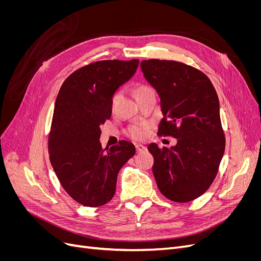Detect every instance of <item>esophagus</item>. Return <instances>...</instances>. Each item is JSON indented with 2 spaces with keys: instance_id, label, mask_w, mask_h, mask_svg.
Masks as SVG:
<instances>
[{
  "instance_id": "obj_1",
  "label": "esophagus",
  "mask_w": 261,
  "mask_h": 261,
  "mask_svg": "<svg viewBox=\"0 0 261 261\" xmlns=\"http://www.w3.org/2000/svg\"><path fill=\"white\" fill-rule=\"evenodd\" d=\"M136 150H137V152H141V151H144V150H146L147 148H146V146H144V145H141V144H136Z\"/></svg>"
}]
</instances>
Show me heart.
Masks as SVG:
<instances>
[{
    "instance_id": "obj_1",
    "label": "heart",
    "mask_w": 261,
    "mask_h": 261,
    "mask_svg": "<svg viewBox=\"0 0 261 261\" xmlns=\"http://www.w3.org/2000/svg\"><path fill=\"white\" fill-rule=\"evenodd\" d=\"M151 88L148 86H140L136 89L135 91V96H138V94L143 93L145 91H148ZM120 98V93L116 92L114 93V96L112 98V105H115V102L117 101V99ZM146 132H147V127L146 125H134L132 127L128 129V135L133 138H144L146 136Z\"/></svg>"
}]
</instances>
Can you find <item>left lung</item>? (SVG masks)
<instances>
[{"instance_id":"8db88e82","label":"left lung","mask_w":261,"mask_h":261,"mask_svg":"<svg viewBox=\"0 0 261 261\" xmlns=\"http://www.w3.org/2000/svg\"><path fill=\"white\" fill-rule=\"evenodd\" d=\"M140 67L160 97L158 135L177 139L171 148L148 146L156 185L172 201H192L211 186L224 154L217 91L207 75L184 63L152 59Z\"/></svg>"}]
</instances>
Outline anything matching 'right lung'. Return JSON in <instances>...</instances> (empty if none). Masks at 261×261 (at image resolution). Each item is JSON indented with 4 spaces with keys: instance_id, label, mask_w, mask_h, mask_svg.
<instances>
[{
    "instance_id": "add662e5",
    "label": "right lung",
    "mask_w": 261,
    "mask_h": 261,
    "mask_svg": "<svg viewBox=\"0 0 261 261\" xmlns=\"http://www.w3.org/2000/svg\"><path fill=\"white\" fill-rule=\"evenodd\" d=\"M139 60L91 63L70 74L55 101L49 135L50 161L61 185L86 207L113 198L117 174L135 154L129 141L102 149L100 125L111 117L112 98L136 73Z\"/></svg>"
}]
</instances>
